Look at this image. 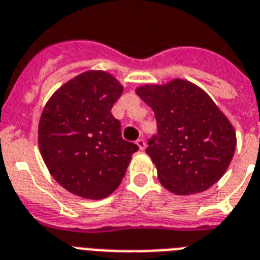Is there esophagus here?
Listing matches in <instances>:
<instances>
[{
	"label": "esophagus",
	"instance_id": "1",
	"mask_svg": "<svg viewBox=\"0 0 260 260\" xmlns=\"http://www.w3.org/2000/svg\"><path fill=\"white\" fill-rule=\"evenodd\" d=\"M137 146L140 148V150H145V148H146V142H145L144 138H138V140L136 141Z\"/></svg>",
	"mask_w": 260,
	"mask_h": 260
}]
</instances>
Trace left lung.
Instances as JSON below:
<instances>
[{"label":"left lung","instance_id":"left-lung-1","mask_svg":"<svg viewBox=\"0 0 260 260\" xmlns=\"http://www.w3.org/2000/svg\"><path fill=\"white\" fill-rule=\"evenodd\" d=\"M136 92L156 116L157 134L149 140L146 153L162 186L190 195L218 182L232 161L236 133L210 96L179 78Z\"/></svg>","mask_w":260,"mask_h":260}]
</instances>
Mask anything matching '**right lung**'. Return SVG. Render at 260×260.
<instances>
[{
  "mask_svg": "<svg viewBox=\"0 0 260 260\" xmlns=\"http://www.w3.org/2000/svg\"><path fill=\"white\" fill-rule=\"evenodd\" d=\"M123 86L110 73L90 70L50 98L38 141L50 174L63 188L86 199H103L119 187L138 146L124 141L111 108Z\"/></svg>",
  "mask_w": 260,
  "mask_h": 260,
  "instance_id": "obj_1",
  "label": "right lung"
}]
</instances>
